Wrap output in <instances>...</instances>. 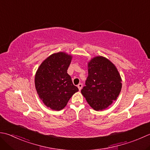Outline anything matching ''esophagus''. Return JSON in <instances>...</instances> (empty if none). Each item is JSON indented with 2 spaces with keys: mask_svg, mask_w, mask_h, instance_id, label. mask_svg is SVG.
<instances>
[{
  "mask_svg": "<svg viewBox=\"0 0 150 150\" xmlns=\"http://www.w3.org/2000/svg\"><path fill=\"white\" fill-rule=\"evenodd\" d=\"M77 87L79 90H81L82 89V88H83V84L81 83H79L78 85H77Z\"/></svg>",
  "mask_w": 150,
  "mask_h": 150,
  "instance_id": "34e87169",
  "label": "esophagus"
}]
</instances>
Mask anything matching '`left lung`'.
<instances>
[{"label":"left lung","mask_w":150,"mask_h":150,"mask_svg":"<svg viewBox=\"0 0 150 150\" xmlns=\"http://www.w3.org/2000/svg\"><path fill=\"white\" fill-rule=\"evenodd\" d=\"M88 76L81 93L95 110L107 108L116 100L122 89V79L116 66L98 56L88 63Z\"/></svg>","instance_id":"8db88e82"}]
</instances>
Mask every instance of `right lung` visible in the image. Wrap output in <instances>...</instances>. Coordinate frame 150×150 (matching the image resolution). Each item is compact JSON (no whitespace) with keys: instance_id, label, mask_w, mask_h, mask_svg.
Listing matches in <instances>:
<instances>
[{"instance_id":"add662e5","label":"right lung","mask_w":150,"mask_h":150,"mask_svg":"<svg viewBox=\"0 0 150 150\" xmlns=\"http://www.w3.org/2000/svg\"><path fill=\"white\" fill-rule=\"evenodd\" d=\"M72 59L71 54L59 52L50 55L38 67L35 75V86L41 100L52 110H60L78 88L73 85L67 73Z\"/></svg>"}]
</instances>
